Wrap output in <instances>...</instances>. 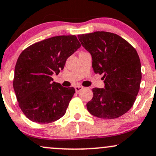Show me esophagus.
Segmentation results:
<instances>
[{"instance_id":"obj_1","label":"esophagus","mask_w":156,"mask_h":156,"mask_svg":"<svg viewBox=\"0 0 156 156\" xmlns=\"http://www.w3.org/2000/svg\"><path fill=\"white\" fill-rule=\"evenodd\" d=\"M75 89H76V92H79L81 89H83V87H81V86H77V87H75Z\"/></svg>"}]
</instances>
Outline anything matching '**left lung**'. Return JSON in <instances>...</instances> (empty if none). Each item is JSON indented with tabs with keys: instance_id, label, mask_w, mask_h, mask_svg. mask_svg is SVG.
I'll use <instances>...</instances> for the list:
<instances>
[{
	"instance_id": "obj_1",
	"label": "left lung",
	"mask_w": 156,
	"mask_h": 156,
	"mask_svg": "<svg viewBox=\"0 0 156 156\" xmlns=\"http://www.w3.org/2000/svg\"><path fill=\"white\" fill-rule=\"evenodd\" d=\"M92 57L94 73L103 75L105 89L94 88L87 104L93 116L103 119L121 117L133 106L140 89L141 62L136 51L125 39L106 31L78 36Z\"/></svg>"
}]
</instances>
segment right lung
<instances>
[{"mask_svg": "<svg viewBox=\"0 0 156 156\" xmlns=\"http://www.w3.org/2000/svg\"><path fill=\"white\" fill-rule=\"evenodd\" d=\"M80 47L76 36H57L31 44L19 55L13 87L20 108L30 120L45 124L64 115L75 89L55 83L52 76L64 69Z\"/></svg>", "mask_w": 156, "mask_h": 156, "instance_id": "1", "label": "right lung"}]
</instances>
